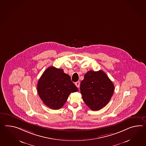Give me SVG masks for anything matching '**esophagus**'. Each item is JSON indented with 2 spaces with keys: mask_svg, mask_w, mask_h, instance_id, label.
<instances>
[{
  "mask_svg": "<svg viewBox=\"0 0 146 146\" xmlns=\"http://www.w3.org/2000/svg\"><path fill=\"white\" fill-rule=\"evenodd\" d=\"M75 84L77 88H78L80 87V82H75Z\"/></svg>",
  "mask_w": 146,
  "mask_h": 146,
  "instance_id": "34e87169",
  "label": "esophagus"
}]
</instances>
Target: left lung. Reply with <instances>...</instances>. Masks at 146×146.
<instances>
[{
    "label": "left lung",
    "mask_w": 146,
    "mask_h": 146,
    "mask_svg": "<svg viewBox=\"0 0 146 146\" xmlns=\"http://www.w3.org/2000/svg\"><path fill=\"white\" fill-rule=\"evenodd\" d=\"M82 99L91 110H100L111 99L114 91L113 82L103 71H89L80 85Z\"/></svg>",
    "instance_id": "left-lung-1"
}]
</instances>
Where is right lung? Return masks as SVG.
<instances>
[{"label":"right lung","instance_id":"add662e5","mask_svg":"<svg viewBox=\"0 0 146 146\" xmlns=\"http://www.w3.org/2000/svg\"><path fill=\"white\" fill-rule=\"evenodd\" d=\"M37 91L46 106L53 110H58L65 104L69 95L78 91V88L63 70L50 66L40 78Z\"/></svg>","mask_w":146,"mask_h":146}]
</instances>
